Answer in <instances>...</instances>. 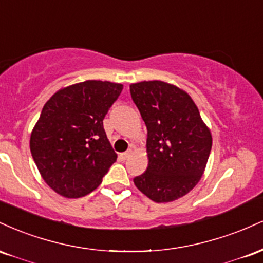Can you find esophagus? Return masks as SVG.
Masks as SVG:
<instances>
[{"mask_svg": "<svg viewBox=\"0 0 263 263\" xmlns=\"http://www.w3.org/2000/svg\"><path fill=\"white\" fill-rule=\"evenodd\" d=\"M129 155H131V151H127V152L121 153V155H120V157H121L122 159H127L128 157H129Z\"/></svg>", "mask_w": 263, "mask_h": 263, "instance_id": "esophagus-1", "label": "esophagus"}]
</instances>
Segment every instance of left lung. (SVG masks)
Returning a JSON list of instances; mask_svg holds the SVG:
<instances>
[{"mask_svg": "<svg viewBox=\"0 0 263 263\" xmlns=\"http://www.w3.org/2000/svg\"><path fill=\"white\" fill-rule=\"evenodd\" d=\"M129 92L147 126L148 167L135 185L156 203L182 198L204 173L213 144L209 128L179 87L142 81L129 85Z\"/></svg>", "mask_w": 263, "mask_h": 263, "instance_id": "obj_1", "label": "left lung"}]
</instances>
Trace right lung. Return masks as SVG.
<instances>
[{
    "instance_id": "1",
    "label": "right lung",
    "mask_w": 263,
    "mask_h": 263,
    "mask_svg": "<svg viewBox=\"0 0 263 263\" xmlns=\"http://www.w3.org/2000/svg\"><path fill=\"white\" fill-rule=\"evenodd\" d=\"M121 84L87 80L55 92L31 135V153L45 183L65 198H80L100 185L116 162L104 119Z\"/></svg>"
}]
</instances>
